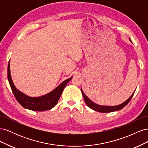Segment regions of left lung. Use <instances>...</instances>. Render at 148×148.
Segmentation results:
<instances>
[{
    "mask_svg": "<svg viewBox=\"0 0 148 148\" xmlns=\"http://www.w3.org/2000/svg\"><path fill=\"white\" fill-rule=\"evenodd\" d=\"M130 41H131L130 39ZM81 90H82V92L83 94L85 103H86V104L89 107V108H91V109L95 110V111L99 112H102V113L112 112L117 111V110H121L122 109H123L125 106H126L128 104V102H130V101L131 100V99L134 95V93H135V91H134V92L132 94V96L130 97L126 101L123 102L122 104H120L119 105L114 106H101V105L96 104V103L92 102L90 99H89V98L84 95V93L83 92V91L82 90V88L81 89Z\"/></svg>",
    "mask_w": 148,
    "mask_h": 148,
    "instance_id": "8db88e82",
    "label": "left lung"
}]
</instances>
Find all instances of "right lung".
Masks as SVG:
<instances>
[{
    "instance_id": "obj_1",
    "label": "right lung",
    "mask_w": 148,
    "mask_h": 148,
    "mask_svg": "<svg viewBox=\"0 0 148 148\" xmlns=\"http://www.w3.org/2000/svg\"><path fill=\"white\" fill-rule=\"evenodd\" d=\"M7 73L8 82L17 101L24 108L33 111H45L53 108L59 101L64 88L73 77H71L69 79H66L53 91L45 95L39 97H31L26 95L25 94L16 89L13 84L10 73V61L8 64Z\"/></svg>"
}]
</instances>
